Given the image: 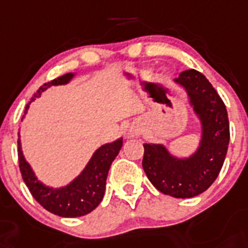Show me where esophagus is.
<instances>
[{"instance_id": "esophagus-1", "label": "esophagus", "mask_w": 248, "mask_h": 248, "mask_svg": "<svg viewBox=\"0 0 248 248\" xmlns=\"http://www.w3.org/2000/svg\"><path fill=\"white\" fill-rule=\"evenodd\" d=\"M139 134H140V131L137 130V128H131L130 131L131 136H135V135H139Z\"/></svg>"}]
</instances>
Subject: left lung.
Instances as JSON below:
<instances>
[{
    "label": "left lung",
    "mask_w": 248,
    "mask_h": 248,
    "mask_svg": "<svg viewBox=\"0 0 248 248\" xmlns=\"http://www.w3.org/2000/svg\"><path fill=\"white\" fill-rule=\"evenodd\" d=\"M175 82L185 88L202 122L201 146L188 159H178L163 145L145 143L142 168L159 191L174 198H191L217 179L230 143V122L223 101L201 72L184 70Z\"/></svg>",
    "instance_id": "left-lung-1"
}]
</instances>
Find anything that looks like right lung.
I'll list each match as a JSON object with an SVG mask.
<instances>
[{"label": "right lung", "mask_w": 248, "mask_h": 248, "mask_svg": "<svg viewBox=\"0 0 248 248\" xmlns=\"http://www.w3.org/2000/svg\"><path fill=\"white\" fill-rule=\"evenodd\" d=\"M73 77H74L73 73H68L41 85L31 101L29 102V105L36 97H39L47 87L66 84ZM29 105L26 106L25 112L28 111ZM122 143H124L122 139H118L114 142L106 143L99 147L93 154L92 159L89 160V163L87 164L82 174L74 179L70 184L59 189L45 186L43 183L37 180L34 171L22 155L20 140L17 141L18 166H20V171H21L25 184L30 190L31 195L39 204H41V207L45 208L50 213L57 214L59 217H82L98 207L103 199L108 170L111 168L112 161L120 153Z\"/></svg>", "instance_id": "1"}]
</instances>
